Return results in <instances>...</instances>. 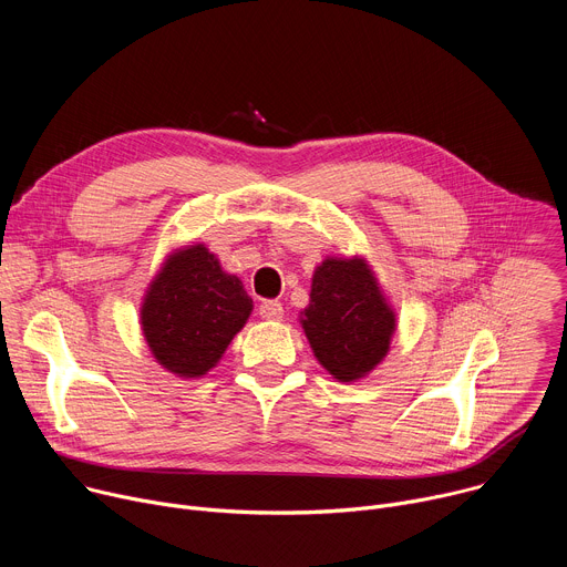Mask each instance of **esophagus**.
Returning <instances> with one entry per match:
<instances>
[{
	"mask_svg": "<svg viewBox=\"0 0 567 567\" xmlns=\"http://www.w3.org/2000/svg\"><path fill=\"white\" fill-rule=\"evenodd\" d=\"M258 311L265 320H282V316H285L282 302H278V300H265Z\"/></svg>",
	"mask_w": 567,
	"mask_h": 567,
	"instance_id": "esophagus-1",
	"label": "esophagus"
}]
</instances>
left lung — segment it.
I'll use <instances>...</instances> for the list:
<instances>
[{
    "label": "left lung",
    "instance_id": "8db88e82",
    "mask_svg": "<svg viewBox=\"0 0 567 567\" xmlns=\"http://www.w3.org/2000/svg\"><path fill=\"white\" fill-rule=\"evenodd\" d=\"M300 326L318 363L350 383L383 361L396 318L363 258H326L313 271Z\"/></svg>",
    "mask_w": 567,
    "mask_h": 567
}]
</instances>
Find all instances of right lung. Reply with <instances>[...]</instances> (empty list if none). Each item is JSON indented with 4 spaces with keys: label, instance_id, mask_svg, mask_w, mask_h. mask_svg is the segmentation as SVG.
Instances as JSON below:
<instances>
[{
    "label": "right lung",
    "instance_id": "add662e5",
    "mask_svg": "<svg viewBox=\"0 0 567 567\" xmlns=\"http://www.w3.org/2000/svg\"><path fill=\"white\" fill-rule=\"evenodd\" d=\"M251 311L241 280L226 274L204 245H190L171 254L150 282L141 328L158 365L199 379L217 365Z\"/></svg>",
    "mask_w": 567,
    "mask_h": 567
}]
</instances>
